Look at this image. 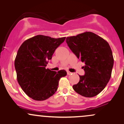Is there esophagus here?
Listing matches in <instances>:
<instances>
[{
    "label": "esophagus",
    "instance_id": "1",
    "mask_svg": "<svg viewBox=\"0 0 124 124\" xmlns=\"http://www.w3.org/2000/svg\"><path fill=\"white\" fill-rule=\"evenodd\" d=\"M67 74H68V75H72V72H69V71H67Z\"/></svg>",
    "mask_w": 124,
    "mask_h": 124
}]
</instances>
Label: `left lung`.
Wrapping results in <instances>:
<instances>
[{
	"label": "left lung",
	"instance_id": "left-lung-1",
	"mask_svg": "<svg viewBox=\"0 0 124 124\" xmlns=\"http://www.w3.org/2000/svg\"><path fill=\"white\" fill-rule=\"evenodd\" d=\"M66 43L78 59L85 62V74L73 86L76 93L86 97L97 96L106 87L111 76L114 58L109 45L103 38L85 32L66 38Z\"/></svg>",
	"mask_w": 124,
	"mask_h": 124
}]
</instances>
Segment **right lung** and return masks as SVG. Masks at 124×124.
I'll list each match as a JSON object with an SVG mask.
<instances>
[{
    "mask_svg": "<svg viewBox=\"0 0 124 124\" xmlns=\"http://www.w3.org/2000/svg\"><path fill=\"white\" fill-rule=\"evenodd\" d=\"M65 38L38 35L25 40L18 49L15 61L17 79L23 90L32 99L43 101L53 96L61 78L66 76L65 70L56 72L45 68Z\"/></svg>",
    "mask_w": 124,
    "mask_h": 124,
    "instance_id": "add662e5",
    "label": "right lung"
}]
</instances>
